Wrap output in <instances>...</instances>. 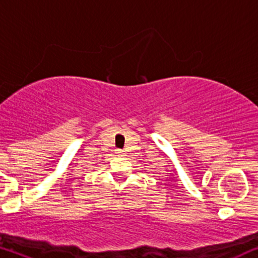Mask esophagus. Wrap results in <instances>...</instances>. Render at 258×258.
<instances>
[{
    "label": "esophagus",
    "mask_w": 258,
    "mask_h": 258,
    "mask_svg": "<svg viewBox=\"0 0 258 258\" xmlns=\"http://www.w3.org/2000/svg\"><path fill=\"white\" fill-rule=\"evenodd\" d=\"M116 154H117L118 157H123L126 153H124V151H122V149H116Z\"/></svg>",
    "instance_id": "1"
}]
</instances>
